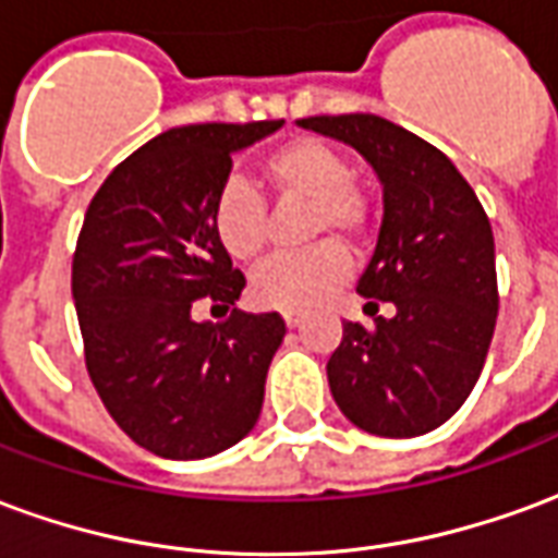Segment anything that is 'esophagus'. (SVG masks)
<instances>
[{
    "label": "esophagus",
    "mask_w": 558,
    "mask_h": 558,
    "mask_svg": "<svg viewBox=\"0 0 558 558\" xmlns=\"http://www.w3.org/2000/svg\"><path fill=\"white\" fill-rule=\"evenodd\" d=\"M283 323L290 328H295L299 326V314H295V311H283Z\"/></svg>",
    "instance_id": "esophagus-1"
}]
</instances>
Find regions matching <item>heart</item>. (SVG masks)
Returning <instances> with one entry per match:
<instances>
[{
    "label": "heart",
    "instance_id": "b5f03b06",
    "mask_svg": "<svg viewBox=\"0 0 558 558\" xmlns=\"http://www.w3.org/2000/svg\"><path fill=\"white\" fill-rule=\"evenodd\" d=\"M263 175L280 206H311L304 239L323 242L340 235L362 244L371 230V206L352 182V163L323 140L295 137L263 160ZM215 239L235 263H256L268 244V206L244 179H230L211 203ZM350 275V256L335 242L268 263L251 280V295L275 311H307L326 302Z\"/></svg>",
    "mask_w": 558,
    "mask_h": 558
}]
</instances>
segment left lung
<instances>
[{
	"label": "left lung",
	"mask_w": 558,
	"mask_h": 558,
	"mask_svg": "<svg viewBox=\"0 0 558 558\" xmlns=\"http://www.w3.org/2000/svg\"><path fill=\"white\" fill-rule=\"evenodd\" d=\"M299 125L352 146L383 184V227L359 280L374 328L343 323L328 359L340 412L362 430L410 439L436 430L475 388L499 292L490 220L442 151L374 113L311 116ZM374 316V314H371Z\"/></svg>",
	"instance_id": "1"
}]
</instances>
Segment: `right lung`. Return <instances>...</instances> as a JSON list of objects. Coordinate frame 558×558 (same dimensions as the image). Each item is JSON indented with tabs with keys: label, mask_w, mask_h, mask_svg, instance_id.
I'll list each match as a JSON object with an SVG mask.
<instances>
[{
	"label": "right lung",
	"mask_w": 558,
	"mask_h": 558,
	"mask_svg": "<svg viewBox=\"0 0 558 558\" xmlns=\"http://www.w3.org/2000/svg\"><path fill=\"white\" fill-rule=\"evenodd\" d=\"M280 125L172 128L92 196L71 266L86 371L116 424L151 454H220L259 418L283 319L233 307L223 324H196L190 307L229 310L242 295L244 275L215 239L211 203L232 155Z\"/></svg>",
	"instance_id": "obj_1"
}]
</instances>
